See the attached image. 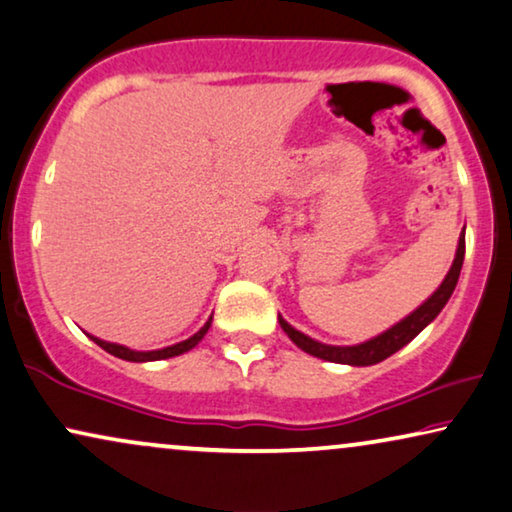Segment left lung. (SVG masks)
Returning <instances> with one entry per match:
<instances>
[{
  "instance_id": "8db88e82",
  "label": "left lung",
  "mask_w": 512,
  "mask_h": 512,
  "mask_svg": "<svg viewBox=\"0 0 512 512\" xmlns=\"http://www.w3.org/2000/svg\"><path fill=\"white\" fill-rule=\"evenodd\" d=\"M463 255H466V234L461 231L459 243H456L454 262H452V267H449L447 276L442 278L438 290H435L424 304H419L417 309L410 313V316L398 320V323L388 327V330L381 332V335L367 339V342H360L353 346H332V344L318 342V339H311L309 335H304V332L295 330V327H292L288 320L281 316V313H278V323H281L285 335H288L292 342L299 346V349L309 353V356H316L320 360H330V363H339V365H351V367L377 365V363H381V360H386L388 356H393L395 351H400L403 346L410 344L426 325H431L433 320L438 318V313L445 309V304L449 302V297H452L456 283H459Z\"/></svg>"
}]
</instances>
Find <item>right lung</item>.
Here are the masks:
<instances>
[{
	"mask_svg": "<svg viewBox=\"0 0 512 512\" xmlns=\"http://www.w3.org/2000/svg\"><path fill=\"white\" fill-rule=\"evenodd\" d=\"M210 323H213V316H210V318L206 320V325H203L201 330L196 332V335L185 339V342H177V344H173V346H166V349H156V351H135V349H128V346H124V344L105 342V339H98V337H93V335H88V337H91L93 342L100 346V349H105L107 353H112V356H117V358H121V360H131V363H152V360L175 358V356H180V353L192 351L194 346L199 344L203 337H206Z\"/></svg>",
	"mask_w": 512,
	"mask_h": 512,
	"instance_id": "add662e5",
	"label": "right lung"
}]
</instances>
